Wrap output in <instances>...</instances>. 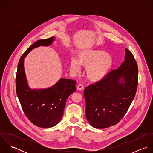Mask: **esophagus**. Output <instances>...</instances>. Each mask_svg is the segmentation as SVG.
Segmentation results:
<instances>
[{
	"label": "esophagus",
	"instance_id": "obj_1",
	"mask_svg": "<svg viewBox=\"0 0 153 153\" xmlns=\"http://www.w3.org/2000/svg\"><path fill=\"white\" fill-rule=\"evenodd\" d=\"M77 89L78 90H82L84 89V86L82 85V84H79L78 86H77Z\"/></svg>",
	"mask_w": 153,
	"mask_h": 153
}]
</instances>
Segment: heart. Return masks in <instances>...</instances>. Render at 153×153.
Returning <instances> with one entry per match:
<instances>
[{
  "mask_svg": "<svg viewBox=\"0 0 153 153\" xmlns=\"http://www.w3.org/2000/svg\"><path fill=\"white\" fill-rule=\"evenodd\" d=\"M114 63L113 58L107 52L101 50H91L81 53L78 58H72L70 67L72 71L78 72L80 64L86 68L88 79L97 82L104 79L109 72Z\"/></svg>",
  "mask_w": 153,
  "mask_h": 153,
  "instance_id": "1",
  "label": "heart"
}]
</instances>
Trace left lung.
<instances>
[{"instance_id": "obj_1", "label": "left lung", "mask_w": 153, "mask_h": 153, "mask_svg": "<svg viewBox=\"0 0 153 153\" xmlns=\"http://www.w3.org/2000/svg\"><path fill=\"white\" fill-rule=\"evenodd\" d=\"M125 60L102 80L85 88V115L94 128L103 129L117 124L135 97L138 66L131 52L126 49Z\"/></svg>"}]
</instances>
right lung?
I'll return each mask as SVG.
<instances>
[{"instance_id":"right-lung-1","label":"right lung","mask_w":153,"mask_h":153,"mask_svg":"<svg viewBox=\"0 0 153 153\" xmlns=\"http://www.w3.org/2000/svg\"><path fill=\"white\" fill-rule=\"evenodd\" d=\"M55 37L39 40L25 52L18 65L16 78V89L22 109L27 118L35 126L50 128L57 125L61 120L68 97L76 91V82L61 78L51 87L32 89L26 78L24 59L33 49L48 46L53 42Z\"/></svg>"}]
</instances>
